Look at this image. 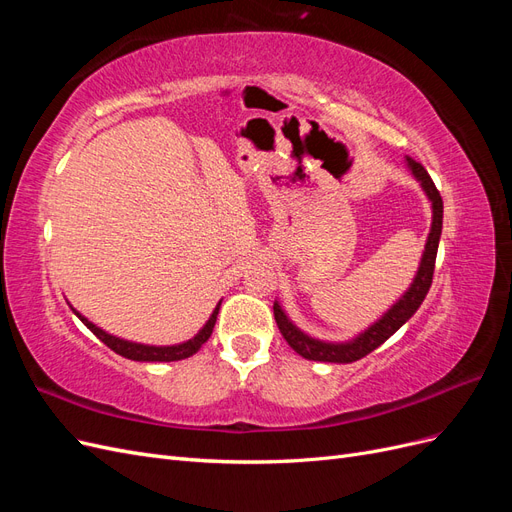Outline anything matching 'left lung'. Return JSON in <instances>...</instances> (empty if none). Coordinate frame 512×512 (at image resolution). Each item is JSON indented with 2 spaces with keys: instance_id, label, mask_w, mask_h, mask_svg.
<instances>
[{
  "instance_id": "1",
  "label": "left lung",
  "mask_w": 512,
  "mask_h": 512,
  "mask_svg": "<svg viewBox=\"0 0 512 512\" xmlns=\"http://www.w3.org/2000/svg\"><path fill=\"white\" fill-rule=\"evenodd\" d=\"M406 164L410 168V173L414 179L421 183L423 192L431 200V230L425 243V252L421 258V265H418V271L414 275V280L410 288L404 292V297H399V301L386 312L378 322L371 324L369 329L356 335L350 342L342 344H333V342H320V339H314L305 335L301 329L294 327L290 318L284 314V309L280 303H273V314L275 322L280 327V333L288 342V346L301 354L307 361H322V363H354L363 359L369 352H374L378 346H382L386 339H389L397 329L404 327V324L414 316V312L421 303L425 301L427 292L431 288L433 280V267H436V256H438V243L442 235V196L438 192L436 185H433L431 177L423 164H418L412 158H406Z\"/></svg>"
}]
</instances>
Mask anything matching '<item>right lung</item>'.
Listing matches in <instances>:
<instances>
[{"label": "right lung", "instance_id": "right-lung-1", "mask_svg": "<svg viewBox=\"0 0 512 512\" xmlns=\"http://www.w3.org/2000/svg\"><path fill=\"white\" fill-rule=\"evenodd\" d=\"M220 305L222 303H218L215 305V309H213V314L209 316V320H207V324L203 329H200L192 339H188V342H183V344H175V346H147V344H136V342H128V339H121V337H115V335H111V333H106V331H102L100 327H96L94 322H89L85 316H81L79 312H76V309H72V312L79 316V320L85 324V327L94 333L100 342H104L108 348H111L113 352H117V354H121V356H126V359H130V361H164V363H168V361H181V359H188V356H192V354H196L198 350H200V346H203L207 339L211 337V333H213V327H215V318H218V312H220Z\"/></svg>", "mask_w": 512, "mask_h": 512}]
</instances>
